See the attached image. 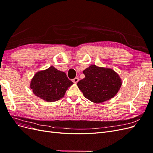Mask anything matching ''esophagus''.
<instances>
[{
    "label": "esophagus",
    "mask_w": 153,
    "mask_h": 153,
    "mask_svg": "<svg viewBox=\"0 0 153 153\" xmlns=\"http://www.w3.org/2000/svg\"><path fill=\"white\" fill-rule=\"evenodd\" d=\"M78 81H79V78H75L74 79H73V82L75 83V84H76Z\"/></svg>",
    "instance_id": "obj_1"
}]
</instances>
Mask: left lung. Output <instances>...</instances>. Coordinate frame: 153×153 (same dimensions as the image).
Wrapping results in <instances>:
<instances>
[{"label":"left lung","instance_id":"obj_1","mask_svg":"<svg viewBox=\"0 0 153 153\" xmlns=\"http://www.w3.org/2000/svg\"><path fill=\"white\" fill-rule=\"evenodd\" d=\"M84 79L77 85L85 98L94 103H102L117 94L122 85L121 79L113 69L91 65L83 71Z\"/></svg>","mask_w":153,"mask_h":153}]
</instances>
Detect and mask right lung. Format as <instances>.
Here are the masks:
<instances>
[{
  "instance_id": "obj_1",
  "label": "right lung",
  "mask_w": 153,
  "mask_h": 153,
  "mask_svg": "<svg viewBox=\"0 0 153 153\" xmlns=\"http://www.w3.org/2000/svg\"><path fill=\"white\" fill-rule=\"evenodd\" d=\"M73 84L65 73L50 66L35 74L30 87L36 96L48 102H53L62 98L68 88Z\"/></svg>"
}]
</instances>
